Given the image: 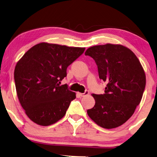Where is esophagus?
Here are the masks:
<instances>
[{"instance_id":"34e87169","label":"esophagus","mask_w":157,"mask_h":157,"mask_svg":"<svg viewBox=\"0 0 157 157\" xmlns=\"http://www.w3.org/2000/svg\"><path fill=\"white\" fill-rule=\"evenodd\" d=\"M79 95L81 96V97H83V96H86V95H88V94H89V92H88V90H86L85 92H84L83 93H78Z\"/></svg>"}]
</instances>
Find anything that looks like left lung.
I'll list each match as a JSON object with an SVG mask.
<instances>
[{
    "instance_id": "1",
    "label": "left lung",
    "mask_w": 157,
    "mask_h": 157,
    "mask_svg": "<svg viewBox=\"0 0 157 157\" xmlns=\"http://www.w3.org/2000/svg\"><path fill=\"white\" fill-rule=\"evenodd\" d=\"M95 60L99 78L107 83L105 93L93 94L95 105L89 117L104 128H114L132 117L143 98L146 76L136 55L121 45L107 43L87 49Z\"/></svg>"
}]
</instances>
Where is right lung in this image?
Listing matches in <instances>:
<instances>
[{
	"label": "right lung",
	"instance_id": "right-lung-1",
	"mask_svg": "<svg viewBox=\"0 0 157 157\" xmlns=\"http://www.w3.org/2000/svg\"><path fill=\"white\" fill-rule=\"evenodd\" d=\"M85 48L40 43L19 60L14 78L17 94L27 117L38 125L47 126L66 114L76 93L67 84V69L83 53Z\"/></svg>",
	"mask_w": 157,
	"mask_h": 157
}]
</instances>
